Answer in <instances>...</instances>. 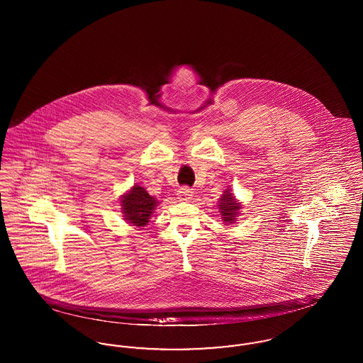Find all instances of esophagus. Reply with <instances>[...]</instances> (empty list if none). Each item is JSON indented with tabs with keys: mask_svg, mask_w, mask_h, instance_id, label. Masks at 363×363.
Masks as SVG:
<instances>
[{
	"mask_svg": "<svg viewBox=\"0 0 363 363\" xmlns=\"http://www.w3.org/2000/svg\"><path fill=\"white\" fill-rule=\"evenodd\" d=\"M191 196H193V191L189 188H186V186H184V188H179V189L177 190V199L179 200V201H189L190 199H191Z\"/></svg>",
	"mask_w": 363,
	"mask_h": 363,
	"instance_id": "esophagus-1",
	"label": "esophagus"
}]
</instances>
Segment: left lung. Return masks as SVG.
<instances>
[{"label":"left lung","instance_id":"8db88e82","mask_svg":"<svg viewBox=\"0 0 363 363\" xmlns=\"http://www.w3.org/2000/svg\"><path fill=\"white\" fill-rule=\"evenodd\" d=\"M219 209L222 212L225 222L234 223L235 216L238 215V211H240V204L233 199V193L225 191V194L219 203Z\"/></svg>","mask_w":363,"mask_h":363}]
</instances>
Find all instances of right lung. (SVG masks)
Here are the masks:
<instances>
[{
    "label": "right lung",
    "mask_w": 363,
    "mask_h": 363,
    "mask_svg": "<svg viewBox=\"0 0 363 363\" xmlns=\"http://www.w3.org/2000/svg\"><path fill=\"white\" fill-rule=\"evenodd\" d=\"M122 212L125 219L135 225H145L156 207V200L147 190L135 185L121 200Z\"/></svg>",
    "instance_id": "1"
}]
</instances>
